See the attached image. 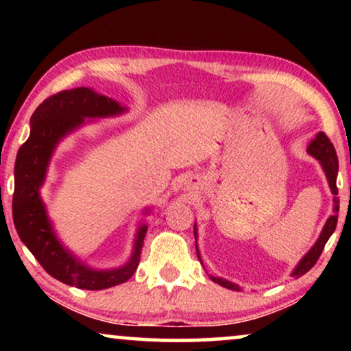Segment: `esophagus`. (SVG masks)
Wrapping results in <instances>:
<instances>
[{"label":"esophagus","instance_id":"34e87169","mask_svg":"<svg viewBox=\"0 0 351 351\" xmlns=\"http://www.w3.org/2000/svg\"><path fill=\"white\" fill-rule=\"evenodd\" d=\"M185 184H186V186H191V185L195 184V179H189V180L185 182Z\"/></svg>","mask_w":351,"mask_h":351}]
</instances>
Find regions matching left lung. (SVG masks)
Returning <instances> with one entry per match:
<instances>
[{"label": "left lung", "mask_w": 351, "mask_h": 351, "mask_svg": "<svg viewBox=\"0 0 351 351\" xmlns=\"http://www.w3.org/2000/svg\"><path fill=\"white\" fill-rule=\"evenodd\" d=\"M306 152H308L311 156L316 158V160L319 161V165H321V167H323V171L326 174V179H328L330 191H332V195H337L339 193V190H337L339 160H337V153H335V148H334L332 143H330L329 138L326 137V134L324 132L316 134V137L310 142V145H308V148H306ZM332 210H334V214L329 215V219L326 220L324 227H323V230H321V233H319L318 239H316V243L313 244V246H311L310 251L300 258L294 270H292V273H291L292 278H300L302 275H305V273L308 271L310 268L315 265L316 261L319 258L321 252H323V249H324V244L328 243L330 234L334 233L335 227H337L339 198H334V209ZM193 233H195V241H196V254H198L199 262L203 263V261H201V256H199V251H198V227H196V223H195ZM209 278L214 282H217V285L227 287V289L241 291V287H239L238 285H234V282L228 281V280H223V278L210 276V275H209Z\"/></svg>", "instance_id": "8db88e82"}]
</instances>
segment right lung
I'll use <instances>...</instances> for the list:
<instances>
[{
    "instance_id": "1",
    "label": "right lung",
    "mask_w": 351,
    "mask_h": 351,
    "mask_svg": "<svg viewBox=\"0 0 351 351\" xmlns=\"http://www.w3.org/2000/svg\"><path fill=\"white\" fill-rule=\"evenodd\" d=\"M126 112V107L112 97L95 93L93 88L62 90L35 110L30 119V136L17 153L12 219L19 237L51 276L80 289L100 291L126 282L137 270L148 227L145 222L138 223L132 254L124 265L97 270L62 244L40 190L45 185L51 158L66 136L93 119L119 117ZM150 210V208L143 209L142 214L148 215Z\"/></svg>"
}]
</instances>
